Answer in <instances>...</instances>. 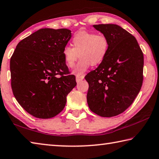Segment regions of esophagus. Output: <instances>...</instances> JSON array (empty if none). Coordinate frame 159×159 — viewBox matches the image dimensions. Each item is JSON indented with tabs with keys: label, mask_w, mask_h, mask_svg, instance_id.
Segmentation results:
<instances>
[{
	"label": "esophagus",
	"mask_w": 159,
	"mask_h": 159,
	"mask_svg": "<svg viewBox=\"0 0 159 159\" xmlns=\"http://www.w3.org/2000/svg\"><path fill=\"white\" fill-rule=\"evenodd\" d=\"M84 76H83V75H77L76 76V82L78 83L80 82H81L82 80L84 79Z\"/></svg>",
	"instance_id": "34e87169"
}]
</instances>
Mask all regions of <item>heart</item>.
Returning <instances> with one entry per match:
<instances>
[{
    "label": "heart",
    "mask_w": 159,
    "mask_h": 159,
    "mask_svg": "<svg viewBox=\"0 0 159 159\" xmlns=\"http://www.w3.org/2000/svg\"><path fill=\"white\" fill-rule=\"evenodd\" d=\"M72 46H66L63 49L64 62L72 68L80 56L81 58L75 66L72 72L82 75L91 65H99L104 61L109 49V42L102 34L80 30L72 38Z\"/></svg>",
    "instance_id": "heart-1"
}]
</instances>
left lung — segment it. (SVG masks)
<instances>
[{"label":"left lung","mask_w":159,"mask_h":159,"mask_svg":"<svg viewBox=\"0 0 159 159\" xmlns=\"http://www.w3.org/2000/svg\"><path fill=\"white\" fill-rule=\"evenodd\" d=\"M106 36L109 49L98 68L85 76L90 110L102 117L124 112L134 101L143 81L144 56L134 36L116 24L93 26Z\"/></svg>","instance_id":"left-lung-1"}]
</instances>
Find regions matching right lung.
I'll list each match as a JSON object with an SVG mask.
<instances>
[{
	"label": "right lung",
	"mask_w": 159,
	"mask_h": 159,
	"mask_svg": "<svg viewBox=\"0 0 159 159\" xmlns=\"http://www.w3.org/2000/svg\"><path fill=\"white\" fill-rule=\"evenodd\" d=\"M71 36L66 29H40L19 42L10 58L14 96L35 117L49 119L59 114L77 84L62 56Z\"/></svg>",
	"instance_id": "right-lung-1"
}]
</instances>
